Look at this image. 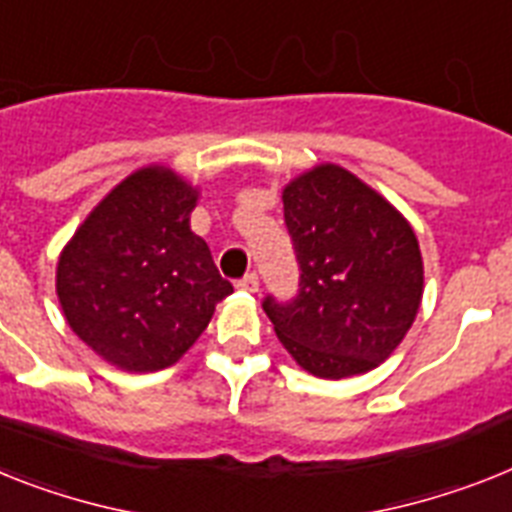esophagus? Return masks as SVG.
<instances>
[{
  "label": "esophagus",
  "instance_id": "obj_1",
  "mask_svg": "<svg viewBox=\"0 0 512 512\" xmlns=\"http://www.w3.org/2000/svg\"><path fill=\"white\" fill-rule=\"evenodd\" d=\"M238 287L240 290H246V293H256V290H259V274L256 272L243 274V277L238 280Z\"/></svg>",
  "mask_w": 512,
  "mask_h": 512
}]
</instances>
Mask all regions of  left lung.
<instances>
[{
    "mask_svg": "<svg viewBox=\"0 0 512 512\" xmlns=\"http://www.w3.org/2000/svg\"><path fill=\"white\" fill-rule=\"evenodd\" d=\"M301 269L290 301L264 298L287 353L314 377L374 369L416 319L424 266L411 225L379 193L322 164L282 193Z\"/></svg>",
    "mask_w": 512,
    "mask_h": 512,
    "instance_id": "8db88e82",
    "label": "left lung"
}]
</instances>
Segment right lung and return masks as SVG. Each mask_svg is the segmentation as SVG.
Segmentation results:
<instances>
[{
	"mask_svg": "<svg viewBox=\"0 0 512 512\" xmlns=\"http://www.w3.org/2000/svg\"><path fill=\"white\" fill-rule=\"evenodd\" d=\"M190 190L170 170L122 180L78 227L57 266L67 324L125 371L175 363L232 293L204 240L190 232Z\"/></svg>",
	"mask_w": 512,
	"mask_h": 512,
	"instance_id": "obj_1",
	"label": "right lung"
}]
</instances>
